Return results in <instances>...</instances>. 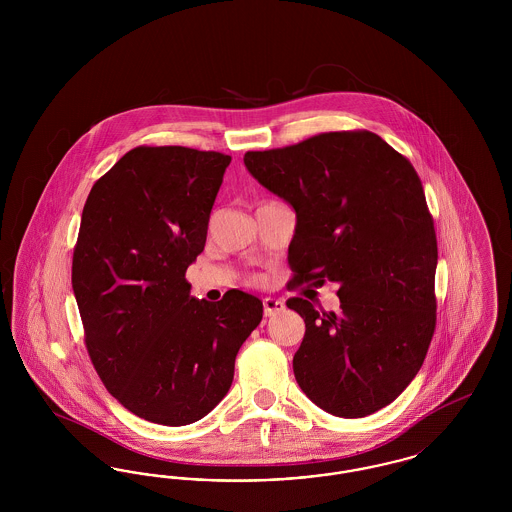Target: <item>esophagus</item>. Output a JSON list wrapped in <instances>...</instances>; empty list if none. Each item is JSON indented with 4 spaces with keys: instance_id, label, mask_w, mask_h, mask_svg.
I'll return each mask as SVG.
<instances>
[{
    "instance_id": "1",
    "label": "esophagus",
    "mask_w": 512,
    "mask_h": 512,
    "mask_svg": "<svg viewBox=\"0 0 512 512\" xmlns=\"http://www.w3.org/2000/svg\"><path fill=\"white\" fill-rule=\"evenodd\" d=\"M263 309H265V317H274V315L282 313V311L286 309V305H284V301H280V299L267 297V299H263Z\"/></svg>"
}]
</instances>
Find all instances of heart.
Instances as JSON below:
<instances>
[{"label":"heart","mask_w":512,"mask_h":512,"mask_svg":"<svg viewBox=\"0 0 512 512\" xmlns=\"http://www.w3.org/2000/svg\"><path fill=\"white\" fill-rule=\"evenodd\" d=\"M251 282H253V284H257V282H259V278H257V276H253V278H251Z\"/></svg>","instance_id":"heart-1"}]
</instances>
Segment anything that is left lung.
I'll use <instances>...</instances> for the list:
<instances>
[{"instance_id":"8db88e82","label":"left lung","mask_w":512,"mask_h":512,"mask_svg":"<svg viewBox=\"0 0 512 512\" xmlns=\"http://www.w3.org/2000/svg\"><path fill=\"white\" fill-rule=\"evenodd\" d=\"M244 163L295 209L292 290L338 284V313L286 301L305 318L299 388L343 418L380 411L411 384L436 330L438 240L411 161L374 132L343 130L247 151Z\"/></svg>"}]
</instances>
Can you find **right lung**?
<instances>
[{
  "label": "right lung",
  "instance_id": "right-lung-1",
  "mask_svg": "<svg viewBox=\"0 0 512 512\" xmlns=\"http://www.w3.org/2000/svg\"><path fill=\"white\" fill-rule=\"evenodd\" d=\"M230 161L192 147H134L84 203L73 253L84 343L107 391L155 424L186 426L211 413L263 318L249 293L199 301L186 280Z\"/></svg>",
  "mask_w": 512,
  "mask_h": 512
}]
</instances>
